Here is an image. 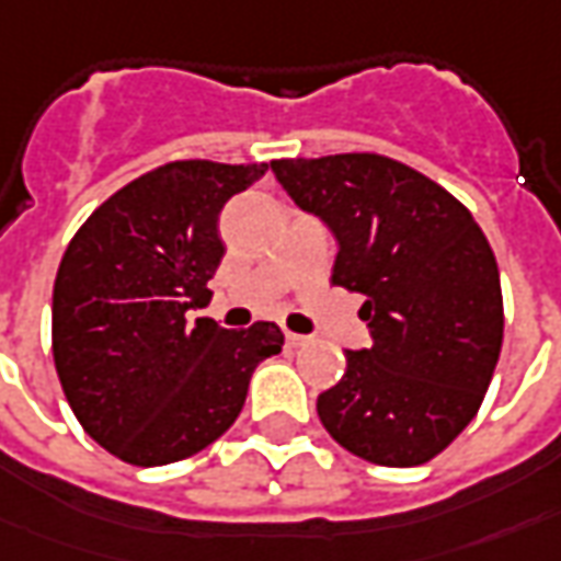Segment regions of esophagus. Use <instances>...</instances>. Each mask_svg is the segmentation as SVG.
<instances>
[{"instance_id": "obj_1", "label": "esophagus", "mask_w": 561, "mask_h": 561, "mask_svg": "<svg viewBox=\"0 0 561 561\" xmlns=\"http://www.w3.org/2000/svg\"><path fill=\"white\" fill-rule=\"evenodd\" d=\"M287 345H289V347H302V345H308V335H299V332H287Z\"/></svg>"}]
</instances>
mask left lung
I'll list each match as a JSON object with an SVG mask.
<instances>
[{"mask_svg": "<svg viewBox=\"0 0 561 561\" xmlns=\"http://www.w3.org/2000/svg\"><path fill=\"white\" fill-rule=\"evenodd\" d=\"M277 183L339 241L332 284L366 296L373 345L347 351L318 415L381 467L436 458L480 412L504 342L497 262L461 201L376 152L272 161Z\"/></svg>", "mask_w": 561, "mask_h": 561, "instance_id": "obj_1", "label": "left lung"}]
</instances>
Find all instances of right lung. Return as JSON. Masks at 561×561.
<instances>
[{
  "label": "right lung",
  "instance_id": "obj_1",
  "mask_svg": "<svg viewBox=\"0 0 561 561\" xmlns=\"http://www.w3.org/2000/svg\"><path fill=\"white\" fill-rule=\"evenodd\" d=\"M268 164L170 161L106 198L69 241L54 280L51 351L69 405L134 467L207 449L241 415L250 376L280 354L274 323L222 330L188 318L226 243L219 214Z\"/></svg>",
  "mask_w": 561,
  "mask_h": 561
}]
</instances>
